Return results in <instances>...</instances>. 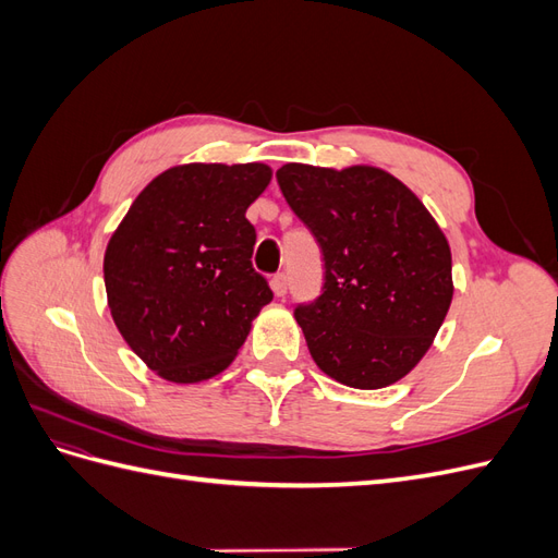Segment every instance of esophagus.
<instances>
[{"instance_id":"obj_1","label":"esophagus","mask_w":558,"mask_h":558,"mask_svg":"<svg viewBox=\"0 0 558 558\" xmlns=\"http://www.w3.org/2000/svg\"><path fill=\"white\" fill-rule=\"evenodd\" d=\"M286 289H289V279H286V275L283 272H279V275H275L272 277V291H275V295H286Z\"/></svg>"}]
</instances>
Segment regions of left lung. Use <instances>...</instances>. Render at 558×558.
Returning <instances> with one entry per match:
<instances>
[{
	"mask_svg": "<svg viewBox=\"0 0 558 558\" xmlns=\"http://www.w3.org/2000/svg\"><path fill=\"white\" fill-rule=\"evenodd\" d=\"M277 181L326 263L324 293L295 307L314 363L351 388L396 384L424 359L451 305L445 232L379 167L289 162Z\"/></svg>",
	"mask_w": 558,
	"mask_h": 558,
	"instance_id": "1",
	"label": "left lung"
}]
</instances>
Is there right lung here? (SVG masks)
Listing matches in <instances>:
<instances>
[{
    "instance_id": "1",
    "label": "right lung",
    "mask_w": 558,
    "mask_h": 558,
    "mask_svg": "<svg viewBox=\"0 0 558 558\" xmlns=\"http://www.w3.org/2000/svg\"><path fill=\"white\" fill-rule=\"evenodd\" d=\"M272 170L191 162L158 174L132 202L105 253L107 300L128 347L174 384L216 377L272 300L251 265L246 209Z\"/></svg>"
}]
</instances>
